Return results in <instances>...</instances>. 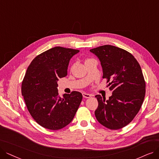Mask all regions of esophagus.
<instances>
[{
	"instance_id": "34e87169",
	"label": "esophagus",
	"mask_w": 159,
	"mask_h": 159,
	"mask_svg": "<svg viewBox=\"0 0 159 159\" xmlns=\"http://www.w3.org/2000/svg\"><path fill=\"white\" fill-rule=\"evenodd\" d=\"M82 95H83L84 98H90V97H92L91 94L86 93H82Z\"/></svg>"
}]
</instances>
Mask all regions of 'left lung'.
Here are the masks:
<instances>
[{
  "label": "left lung",
  "mask_w": 159,
  "mask_h": 159,
  "mask_svg": "<svg viewBox=\"0 0 159 159\" xmlns=\"http://www.w3.org/2000/svg\"><path fill=\"white\" fill-rule=\"evenodd\" d=\"M99 59L103 78L112 91L109 99L96 95L98 105L94 114L98 121L111 130L120 129L136 116L145 94V83L138 62L129 52L105 45L90 49Z\"/></svg>",
  "instance_id": "1"
}]
</instances>
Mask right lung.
<instances>
[{
    "label": "right lung",
    "instance_id": "obj_1",
    "mask_svg": "<svg viewBox=\"0 0 159 159\" xmlns=\"http://www.w3.org/2000/svg\"><path fill=\"white\" fill-rule=\"evenodd\" d=\"M79 50L55 47L31 62L21 85L27 109L36 122L49 130H59L74 117L82 100V94L73 91L59 97V78L65 77L70 60Z\"/></svg>",
    "mask_w": 159,
    "mask_h": 159
}]
</instances>
